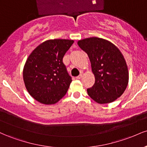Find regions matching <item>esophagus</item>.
Segmentation results:
<instances>
[{"label": "esophagus", "mask_w": 147, "mask_h": 147, "mask_svg": "<svg viewBox=\"0 0 147 147\" xmlns=\"http://www.w3.org/2000/svg\"><path fill=\"white\" fill-rule=\"evenodd\" d=\"M82 76H83V75H82V74H81V75H79V76H77V77H76V79H80L82 77Z\"/></svg>", "instance_id": "34e87169"}]
</instances>
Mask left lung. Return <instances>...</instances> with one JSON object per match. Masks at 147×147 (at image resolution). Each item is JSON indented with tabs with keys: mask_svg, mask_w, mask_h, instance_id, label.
<instances>
[{
	"mask_svg": "<svg viewBox=\"0 0 147 147\" xmlns=\"http://www.w3.org/2000/svg\"><path fill=\"white\" fill-rule=\"evenodd\" d=\"M90 61L95 84L88 95L98 104H109L124 93L129 84L127 64L120 50L111 42L98 37L77 41Z\"/></svg>",
	"mask_w": 147,
	"mask_h": 147,
	"instance_id": "8db88e82",
	"label": "left lung"
}]
</instances>
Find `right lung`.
I'll use <instances>...</instances> for the list:
<instances>
[{"instance_id":"obj_1","label":"right lung","mask_w":147,"mask_h":147,"mask_svg":"<svg viewBox=\"0 0 147 147\" xmlns=\"http://www.w3.org/2000/svg\"><path fill=\"white\" fill-rule=\"evenodd\" d=\"M73 43V40L68 39L47 40L28 57L23 68V81L28 92L37 102L55 104L66 94L72 79L63 57Z\"/></svg>"}]
</instances>
